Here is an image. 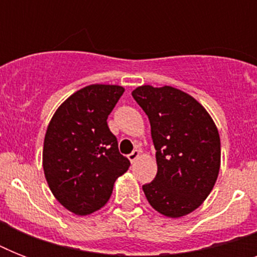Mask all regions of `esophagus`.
<instances>
[{"label":"esophagus","mask_w":257,"mask_h":257,"mask_svg":"<svg viewBox=\"0 0 257 257\" xmlns=\"http://www.w3.org/2000/svg\"><path fill=\"white\" fill-rule=\"evenodd\" d=\"M139 156H140V151H139V149H135L132 153H129L128 159H129V161H131V163L133 164V163H135V161L139 159Z\"/></svg>","instance_id":"34e87169"}]
</instances>
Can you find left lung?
Instances as JSON below:
<instances>
[{
	"label": "left lung",
	"mask_w": 257,
	"mask_h": 257,
	"mask_svg": "<svg viewBox=\"0 0 257 257\" xmlns=\"http://www.w3.org/2000/svg\"><path fill=\"white\" fill-rule=\"evenodd\" d=\"M132 96L148 116L156 149V177L143 191L163 215H188L207 199L219 176L215 122L193 97L172 86H139Z\"/></svg>",
	"instance_id": "obj_1"
}]
</instances>
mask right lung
I'll use <instances>...</instances> for the list:
<instances>
[{"label": "right lung", "instance_id": "right-lung-1", "mask_svg": "<svg viewBox=\"0 0 257 257\" xmlns=\"http://www.w3.org/2000/svg\"><path fill=\"white\" fill-rule=\"evenodd\" d=\"M124 93L117 85H89L56 110L44 141L42 165L54 197L76 215L104 207L129 160L118 152L108 116Z\"/></svg>", "mask_w": 257, "mask_h": 257}]
</instances>
